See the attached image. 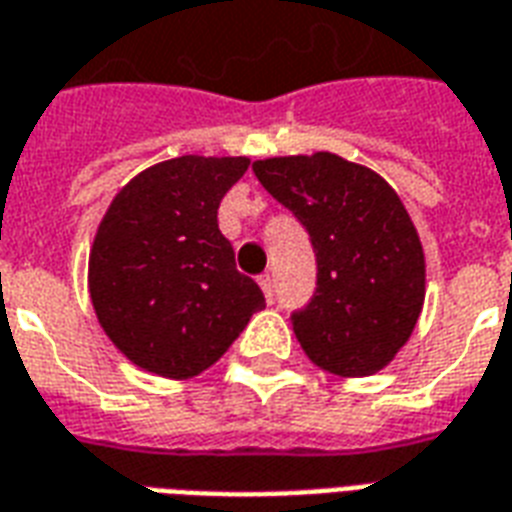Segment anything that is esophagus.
I'll return each instance as SVG.
<instances>
[{"mask_svg":"<svg viewBox=\"0 0 512 512\" xmlns=\"http://www.w3.org/2000/svg\"><path fill=\"white\" fill-rule=\"evenodd\" d=\"M257 285H260V290H263V295H266V301L271 304V301H274V276L263 274L260 279H257Z\"/></svg>","mask_w":512,"mask_h":512,"instance_id":"1","label":"esophagus"}]
</instances>
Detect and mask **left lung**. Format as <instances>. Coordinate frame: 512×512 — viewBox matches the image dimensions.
I'll return each mask as SVG.
<instances>
[{
  "label": "left lung",
  "instance_id": "left-lung-1",
  "mask_svg": "<svg viewBox=\"0 0 512 512\" xmlns=\"http://www.w3.org/2000/svg\"><path fill=\"white\" fill-rule=\"evenodd\" d=\"M252 170L312 236L317 293L293 314L306 358L339 377L385 369L426 298L423 244L396 189L331 151L268 157Z\"/></svg>",
  "mask_w": 512,
  "mask_h": 512
}]
</instances>
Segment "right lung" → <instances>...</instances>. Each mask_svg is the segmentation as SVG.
<instances>
[{
  "instance_id": "add662e5",
  "label": "right lung",
  "mask_w": 512,
  "mask_h": 512,
  "mask_svg": "<svg viewBox=\"0 0 512 512\" xmlns=\"http://www.w3.org/2000/svg\"><path fill=\"white\" fill-rule=\"evenodd\" d=\"M249 157L184 154L119 189L89 249V298L116 350L143 372H206L266 306L236 268L217 208Z\"/></svg>"
}]
</instances>
